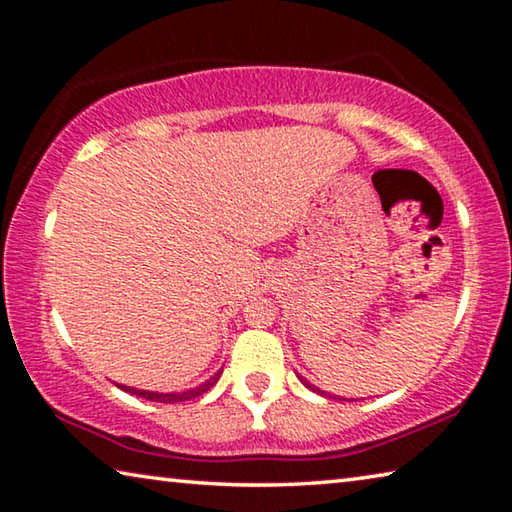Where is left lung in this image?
I'll return each mask as SVG.
<instances>
[{
    "instance_id": "1",
    "label": "left lung",
    "mask_w": 512,
    "mask_h": 512,
    "mask_svg": "<svg viewBox=\"0 0 512 512\" xmlns=\"http://www.w3.org/2000/svg\"><path fill=\"white\" fill-rule=\"evenodd\" d=\"M300 380H303V385H305V387H310V389H312V392H316V394H323L319 387H314V385H310V383H307V380H305V378H300ZM323 396H326V394H323ZM335 399H337V396H335Z\"/></svg>"
}]
</instances>
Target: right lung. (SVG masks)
<instances>
[{
	"mask_svg": "<svg viewBox=\"0 0 512 512\" xmlns=\"http://www.w3.org/2000/svg\"><path fill=\"white\" fill-rule=\"evenodd\" d=\"M223 371H216L212 378L207 380V383H202L193 389H186V392H177V394H161V392H148V389H136V387H127V385H118L120 389H125V392L134 394V396H141V399H148V401H157V403H180V401H189V399H196V396L205 394L209 387H214L218 383V378H221Z\"/></svg>",
	"mask_w": 512,
	"mask_h": 512,
	"instance_id": "obj_1",
	"label": "right lung"
}]
</instances>
